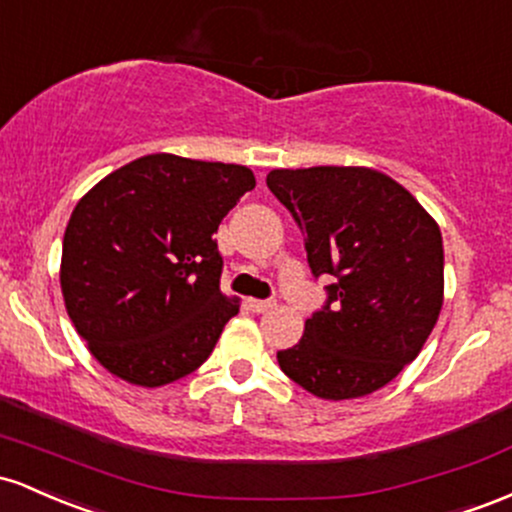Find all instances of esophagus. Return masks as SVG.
Wrapping results in <instances>:
<instances>
[{
  "instance_id": "esophagus-1",
  "label": "esophagus",
  "mask_w": 512,
  "mask_h": 512,
  "mask_svg": "<svg viewBox=\"0 0 512 512\" xmlns=\"http://www.w3.org/2000/svg\"><path fill=\"white\" fill-rule=\"evenodd\" d=\"M273 307H275L273 300H249V309L256 314L268 312V309H273Z\"/></svg>"
}]
</instances>
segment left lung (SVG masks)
Here are the masks:
<instances>
[{"instance_id": "left-lung-1", "label": "left lung", "mask_w": 512, "mask_h": 512, "mask_svg": "<svg viewBox=\"0 0 512 512\" xmlns=\"http://www.w3.org/2000/svg\"><path fill=\"white\" fill-rule=\"evenodd\" d=\"M268 188L307 234L312 273L333 275L324 309L280 370L319 399H358L416 360L442 309L440 227L387 174L367 166L273 169Z\"/></svg>"}]
</instances>
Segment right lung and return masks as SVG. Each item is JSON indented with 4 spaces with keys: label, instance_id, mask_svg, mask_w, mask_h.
<instances>
[{
    "label": "right lung",
    "instance_id": "add662e5",
    "mask_svg": "<svg viewBox=\"0 0 512 512\" xmlns=\"http://www.w3.org/2000/svg\"><path fill=\"white\" fill-rule=\"evenodd\" d=\"M256 186L241 164L147 154L77 203L60 287L89 353L120 380L164 387L198 370L234 314L212 234Z\"/></svg>",
    "mask_w": 512,
    "mask_h": 512
}]
</instances>
